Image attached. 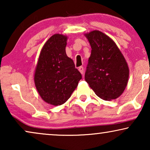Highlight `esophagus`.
<instances>
[{
  "label": "esophagus",
  "instance_id": "esophagus-1",
  "mask_svg": "<svg viewBox=\"0 0 150 150\" xmlns=\"http://www.w3.org/2000/svg\"><path fill=\"white\" fill-rule=\"evenodd\" d=\"M79 71L81 73V74H84V67H83V66H81V67H79Z\"/></svg>",
  "mask_w": 150,
  "mask_h": 150
}]
</instances>
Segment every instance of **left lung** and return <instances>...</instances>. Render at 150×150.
<instances>
[{"instance_id":"8db88e82","label":"left lung","mask_w":150,"mask_h":150,"mask_svg":"<svg viewBox=\"0 0 150 150\" xmlns=\"http://www.w3.org/2000/svg\"><path fill=\"white\" fill-rule=\"evenodd\" d=\"M91 47L85 79L98 97L111 100L122 95L128 84L129 69L113 41L99 30L85 34Z\"/></svg>"}]
</instances>
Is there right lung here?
Instances as JSON below:
<instances>
[{"label":"right lung","mask_w":150,"mask_h":150,"mask_svg":"<svg viewBox=\"0 0 150 150\" xmlns=\"http://www.w3.org/2000/svg\"><path fill=\"white\" fill-rule=\"evenodd\" d=\"M67 37L55 34L41 50L35 72V87L41 98L54 106L64 104L77 87L82 75L65 52Z\"/></svg>","instance_id":"obj_1"}]
</instances>
